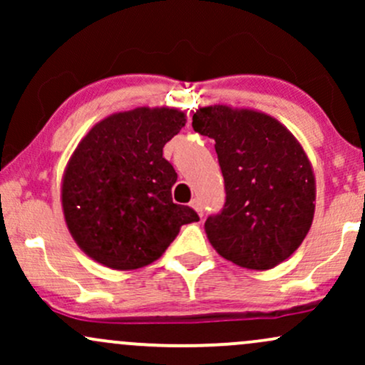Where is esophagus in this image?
Listing matches in <instances>:
<instances>
[{
	"instance_id": "obj_1",
	"label": "esophagus",
	"mask_w": 365,
	"mask_h": 365,
	"mask_svg": "<svg viewBox=\"0 0 365 365\" xmlns=\"http://www.w3.org/2000/svg\"><path fill=\"white\" fill-rule=\"evenodd\" d=\"M190 207L192 209H194V211L197 212V215H199L200 217H202V206H200V202H199V200H197V199H194V200H192V202H190Z\"/></svg>"
}]
</instances>
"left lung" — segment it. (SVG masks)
Here are the masks:
<instances>
[{"label": "left lung", "mask_w": 365, "mask_h": 365, "mask_svg": "<svg viewBox=\"0 0 365 365\" xmlns=\"http://www.w3.org/2000/svg\"><path fill=\"white\" fill-rule=\"evenodd\" d=\"M192 127L215 139L225 178L223 211L204 225L221 257L266 271L287 261L311 230L316 177L297 137L252 108H199Z\"/></svg>", "instance_id": "1"}]
</instances>
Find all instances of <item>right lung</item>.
Returning <instances> with one entry per match:
<instances>
[{
  "label": "right lung",
  "mask_w": 365,
  "mask_h": 365,
  "mask_svg": "<svg viewBox=\"0 0 365 365\" xmlns=\"http://www.w3.org/2000/svg\"><path fill=\"white\" fill-rule=\"evenodd\" d=\"M177 108L140 106L98 121L70 156L61 209L70 235L92 261L116 271L158 261L182 225L199 221L173 202L177 182L163 148L185 127Z\"/></svg>",
  "instance_id": "1"
}]
</instances>
